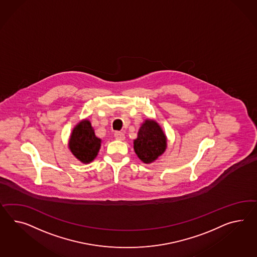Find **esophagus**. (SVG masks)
Here are the masks:
<instances>
[{"label":"esophagus","instance_id":"obj_1","mask_svg":"<svg viewBox=\"0 0 257 257\" xmlns=\"http://www.w3.org/2000/svg\"><path fill=\"white\" fill-rule=\"evenodd\" d=\"M114 137L117 139V140H120V141H123L125 139V136L123 133H120V132H116L114 134Z\"/></svg>","mask_w":257,"mask_h":257}]
</instances>
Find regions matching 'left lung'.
I'll use <instances>...</instances> for the list:
<instances>
[{
	"instance_id": "obj_1",
	"label": "left lung",
	"mask_w": 257,
	"mask_h": 257,
	"mask_svg": "<svg viewBox=\"0 0 257 257\" xmlns=\"http://www.w3.org/2000/svg\"><path fill=\"white\" fill-rule=\"evenodd\" d=\"M167 149V138L155 119H146L140 126L138 138L134 140V151L138 158L150 164L162 156Z\"/></svg>"
}]
</instances>
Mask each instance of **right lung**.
<instances>
[{"label":"right lung","instance_id":"obj_1","mask_svg":"<svg viewBox=\"0 0 257 257\" xmlns=\"http://www.w3.org/2000/svg\"><path fill=\"white\" fill-rule=\"evenodd\" d=\"M100 138L94 134L91 121L83 119L78 122L70 134L69 149L78 161L87 164L97 156L101 147Z\"/></svg>","mask_w":257,"mask_h":257}]
</instances>
